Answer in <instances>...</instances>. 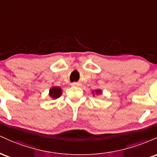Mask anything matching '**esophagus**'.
<instances>
[{
  "instance_id": "34e87169",
  "label": "esophagus",
  "mask_w": 157,
  "mask_h": 157,
  "mask_svg": "<svg viewBox=\"0 0 157 157\" xmlns=\"http://www.w3.org/2000/svg\"><path fill=\"white\" fill-rule=\"evenodd\" d=\"M72 86H76V87H78V86H80V84L78 83H76V82H73V83H72L71 84Z\"/></svg>"
}]
</instances>
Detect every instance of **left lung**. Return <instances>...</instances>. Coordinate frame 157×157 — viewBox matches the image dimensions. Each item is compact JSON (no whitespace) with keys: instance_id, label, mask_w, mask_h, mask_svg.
Listing matches in <instances>:
<instances>
[{"instance_id":"obj_1","label":"left lung","mask_w":157,"mask_h":157,"mask_svg":"<svg viewBox=\"0 0 157 157\" xmlns=\"http://www.w3.org/2000/svg\"><path fill=\"white\" fill-rule=\"evenodd\" d=\"M92 93H93V96H95V94H96V95L101 94L102 91H101V90H100V89H96V90H93Z\"/></svg>"}]
</instances>
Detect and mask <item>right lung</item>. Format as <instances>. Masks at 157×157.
<instances>
[{"mask_svg":"<svg viewBox=\"0 0 157 157\" xmlns=\"http://www.w3.org/2000/svg\"><path fill=\"white\" fill-rule=\"evenodd\" d=\"M62 95V89L60 87L52 86L49 90V96L52 99H56Z\"/></svg>","mask_w":157,"mask_h":157,"instance_id":"right-lung-1","label":"right lung"}]
</instances>
